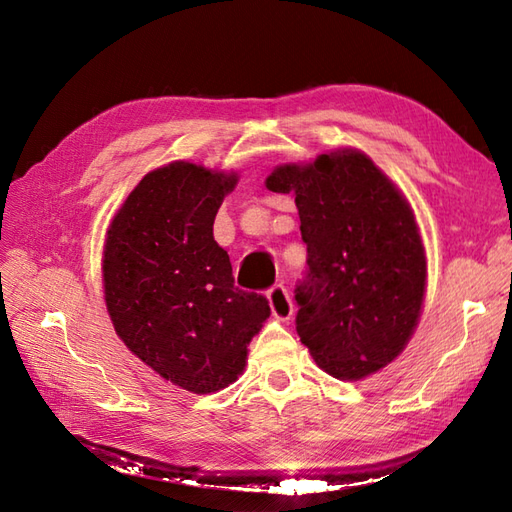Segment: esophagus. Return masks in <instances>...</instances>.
<instances>
[{"instance_id": "34e87169", "label": "esophagus", "mask_w": 512, "mask_h": 512, "mask_svg": "<svg viewBox=\"0 0 512 512\" xmlns=\"http://www.w3.org/2000/svg\"><path fill=\"white\" fill-rule=\"evenodd\" d=\"M268 303H270V310H273V317L279 321H288L292 317V301L288 290L277 284L268 290Z\"/></svg>"}]
</instances>
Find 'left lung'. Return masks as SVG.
<instances>
[{
	"label": "left lung",
	"mask_w": 512,
	"mask_h": 512,
	"mask_svg": "<svg viewBox=\"0 0 512 512\" xmlns=\"http://www.w3.org/2000/svg\"><path fill=\"white\" fill-rule=\"evenodd\" d=\"M266 189L295 195L308 244V279L295 295L301 343L339 380L380 372L405 350L427 290L411 204L352 147L279 165Z\"/></svg>",
	"instance_id": "1"
}]
</instances>
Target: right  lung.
I'll return each instance as SVG.
<instances>
[{"mask_svg":"<svg viewBox=\"0 0 512 512\" xmlns=\"http://www.w3.org/2000/svg\"><path fill=\"white\" fill-rule=\"evenodd\" d=\"M235 184V171L169 162L136 184L105 235L103 292L118 339L191 394L235 383L270 317L266 297L235 288L231 259L213 239Z\"/></svg>","mask_w":512,"mask_h":512,"instance_id":"right-lung-1","label":"right lung"}]
</instances>
